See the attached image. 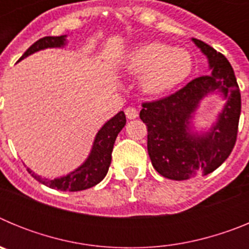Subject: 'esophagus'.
I'll return each mask as SVG.
<instances>
[{
	"label": "esophagus",
	"instance_id": "obj_1",
	"mask_svg": "<svg viewBox=\"0 0 249 249\" xmlns=\"http://www.w3.org/2000/svg\"><path fill=\"white\" fill-rule=\"evenodd\" d=\"M124 113H126L128 120H135V118L138 117V111L136 108H133V107H128V108L124 109Z\"/></svg>",
	"mask_w": 249,
	"mask_h": 249
}]
</instances>
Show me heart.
<instances>
[{
  "mask_svg": "<svg viewBox=\"0 0 249 249\" xmlns=\"http://www.w3.org/2000/svg\"><path fill=\"white\" fill-rule=\"evenodd\" d=\"M192 57L183 48H171L160 42L144 43L132 51L127 68L141 76L148 93L160 94L181 85L192 72Z\"/></svg>",
  "mask_w": 249,
  "mask_h": 249,
  "instance_id": "heart-1",
  "label": "heart"
}]
</instances>
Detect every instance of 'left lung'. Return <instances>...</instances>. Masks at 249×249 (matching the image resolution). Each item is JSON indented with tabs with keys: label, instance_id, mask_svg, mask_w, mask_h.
Returning a JSON list of instances; mask_svg holds the SVG:
<instances>
[{
	"label": "left lung",
	"instance_id": "8db88e82",
	"mask_svg": "<svg viewBox=\"0 0 249 249\" xmlns=\"http://www.w3.org/2000/svg\"><path fill=\"white\" fill-rule=\"evenodd\" d=\"M193 42L208 58L212 74L197 77L167 97L142 103L140 117L147 126L152 166L163 177L183 181L218 168L236 144L241 116V92L228 59L197 38ZM219 91L228 103L210 132H191L189 120L199 102Z\"/></svg>",
	"mask_w": 249,
	"mask_h": 249
}]
</instances>
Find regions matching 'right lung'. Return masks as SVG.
Listing matches in <instances>:
<instances>
[{
  "mask_svg": "<svg viewBox=\"0 0 249 249\" xmlns=\"http://www.w3.org/2000/svg\"><path fill=\"white\" fill-rule=\"evenodd\" d=\"M65 41L66 36H47L39 38L26 51L25 53L22 54L18 61L35 53L37 51L51 47H61V46L65 45ZM124 124H126V114L123 111L118 112L108 122H106L96 135L89 158L86 160L82 166L74 169L73 172H71L70 175L54 178V179L50 181L47 178H42L35 175L31 169L27 168V171L32 175V177L36 178L37 181L50 187V188H53V190L77 192V191L91 188V187L100 183L108 172L114 141L117 138L121 129L124 127Z\"/></svg>",
  "mask_w": 249,
  "mask_h": 249,
  "instance_id": "obj_1",
  "label": "right lung"
}]
</instances>
